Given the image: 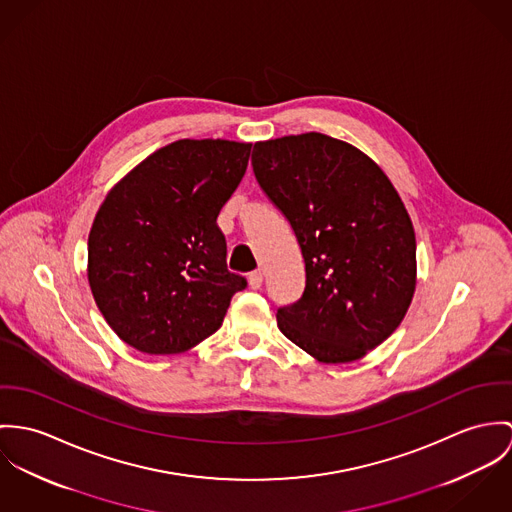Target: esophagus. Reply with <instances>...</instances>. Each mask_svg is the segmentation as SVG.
<instances>
[{"mask_svg": "<svg viewBox=\"0 0 512 512\" xmlns=\"http://www.w3.org/2000/svg\"><path fill=\"white\" fill-rule=\"evenodd\" d=\"M247 283H249V286H251L253 290L261 288V284H263V275H261V271H253V273H249Z\"/></svg>", "mask_w": 512, "mask_h": 512, "instance_id": "34e87169", "label": "esophagus"}]
</instances>
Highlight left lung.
I'll return each mask as SVG.
<instances>
[{"label":"left lung","instance_id":"8db88e82","mask_svg":"<svg viewBox=\"0 0 512 512\" xmlns=\"http://www.w3.org/2000/svg\"><path fill=\"white\" fill-rule=\"evenodd\" d=\"M251 165L304 257L302 296L279 330L322 363H349L387 340L416 288V237L387 174L353 145L302 133L253 147Z\"/></svg>","mask_w":512,"mask_h":512}]
</instances>
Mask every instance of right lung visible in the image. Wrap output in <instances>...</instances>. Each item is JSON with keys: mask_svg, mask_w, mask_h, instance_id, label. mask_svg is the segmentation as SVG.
Segmentation results:
<instances>
[{"mask_svg": "<svg viewBox=\"0 0 512 512\" xmlns=\"http://www.w3.org/2000/svg\"><path fill=\"white\" fill-rule=\"evenodd\" d=\"M249 153L251 143L180 139L139 163L102 202L88 237V283L127 345L182 353L222 326L247 281L229 273L216 220Z\"/></svg>", "mask_w": 512, "mask_h": 512, "instance_id": "1", "label": "right lung"}]
</instances>
